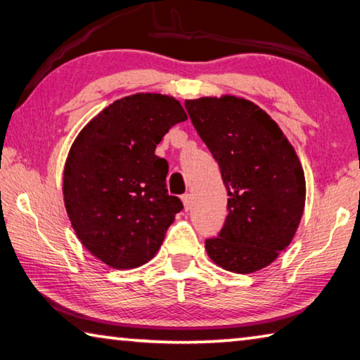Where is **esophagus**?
Returning a JSON list of instances; mask_svg holds the SVG:
<instances>
[{"instance_id":"34e87169","label":"esophagus","mask_w":360,"mask_h":360,"mask_svg":"<svg viewBox=\"0 0 360 360\" xmlns=\"http://www.w3.org/2000/svg\"><path fill=\"white\" fill-rule=\"evenodd\" d=\"M181 200H182V203H184V210H191V206H192V197H191V193L182 195Z\"/></svg>"}]
</instances>
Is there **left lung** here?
<instances>
[{"label":"left lung","mask_w":360,"mask_h":360,"mask_svg":"<svg viewBox=\"0 0 360 360\" xmlns=\"http://www.w3.org/2000/svg\"><path fill=\"white\" fill-rule=\"evenodd\" d=\"M200 138L221 168L229 214L205 248L217 266L259 271L294 240L307 182L295 149L255 103L235 95L186 100Z\"/></svg>","instance_id":"1"}]
</instances>
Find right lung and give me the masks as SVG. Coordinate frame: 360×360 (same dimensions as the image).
Listing matches in <instances>:
<instances>
[{"label": "right lung", "instance_id": "right-lung-1", "mask_svg": "<svg viewBox=\"0 0 360 360\" xmlns=\"http://www.w3.org/2000/svg\"><path fill=\"white\" fill-rule=\"evenodd\" d=\"M184 120V108L173 96L135 94L96 114L71 144L65 208L84 248L108 266L148 264L182 210L165 188L168 163L155 148Z\"/></svg>", "mask_w": 360, "mask_h": 360}]
</instances>
